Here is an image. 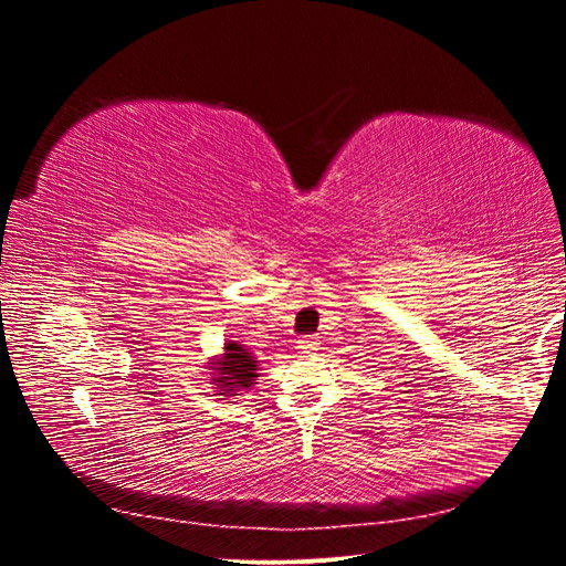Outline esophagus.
<instances>
[{
	"instance_id": "34e87169",
	"label": "esophagus",
	"mask_w": 566,
	"mask_h": 566,
	"mask_svg": "<svg viewBox=\"0 0 566 566\" xmlns=\"http://www.w3.org/2000/svg\"><path fill=\"white\" fill-rule=\"evenodd\" d=\"M318 337H302L300 339V349H302V354H312V352H316L318 349Z\"/></svg>"
}]
</instances>
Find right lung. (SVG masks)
Listing matches in <instances>:
<instances>
[{"instance_id": "right-lung-1", "label": "right lung", "mask_w": 566, "mask_h": 566, "mask_svg": "<svg viewBox=\"0 0 566 566\" xmlns=\"http://www.w3.org/2000/svg\"><path fill=\"white\" fill-rule=\"evenodd\" d=\"M210 385L219 394V397H238V394H245L256 385V378H260V361L252 356L250 349L241 342H224L219 356L210 358Z\"/></svg>"}]
</instances>
